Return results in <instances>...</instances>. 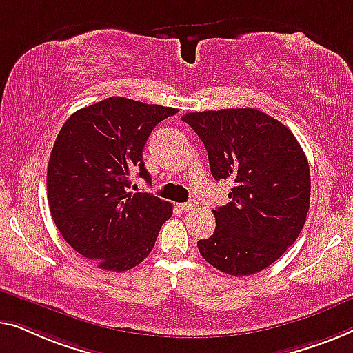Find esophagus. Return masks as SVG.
Returning <instances> with one entry per match:
<instances>
[{
  "label": "esophagus",
  "mask_w": 353,
  "mask_h": 353,
  "mask_svg": "<svg viewBox=\"0 0 353 353\" xmlns=\"http://www.w3.org/2000/svg\"><path fill=\"white\" fill-rule=\"evenodd\" d=\"M195 206H196L195 201H187V203H181V205H179V208H181L182 211H192Z\"/></svg>",
  "instance_id": "esophagus-1"
}]
</instances>
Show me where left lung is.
Listing matches in <instances>:
<instances>
[{
    "label": "left lung",
    "instance_id": "8db88e82",
    "mask_svg": "<svg viewBox=\"0 0 353 353\" xmlns=\"http://www.w3.org/2000/svg\"><path fill=\"white\" fill-rule=\"evenodd\" d=\"M205 143L211 174L230 179L225 206L212 210L216 230L198 241L217 270L245 276L264 270L297 240L310 206V170L294 134L256 108L187 113Z\"/></svg>",
    "mask_w": 353,
    "mask_h": 353
}]
</instances>
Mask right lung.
Wrapping results in <instances>:
<instances>
[{"label":"right lung","mask_w":353,"mask_h":353,"mask_svg":"<svg viewBox=\"0 0 353 353\" xmlns=\"http://www.w3.org/2000/svg\"><path fill=\"white\" fill-rule=\"evenodd\" d=\"M177 108L108 97L73 113L48 165V201L68 245L103 270L126 272L145 259L172 205L131 193V174L150 183L142 152L158 123Z\"/></svg>","instance_id":"obj_1"}]
</instances>
